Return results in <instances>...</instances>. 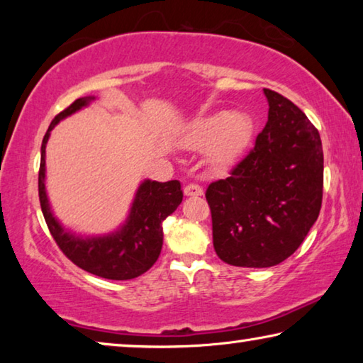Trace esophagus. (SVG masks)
<instances>
[{
    "mask_svg": "<svg viewBox=\"0 0 363 363\" xmlns=\"http://www.w3.org/2000/svg\"><path fill=\"white\" fill-rule=\"evenodd\" d=\"M184 194H186L187 196H199V195H203V187H201L200 184L190 182V184H187L186 187H184Z\"/></svg>",
    "mask_w": 363,
    "mask_h": 363,
    "instance_id": "obj_1",
    "label": "esophagus"
}]
</instances>
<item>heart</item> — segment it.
<instances>
[{"label": "heart", "mask_w": 363, "mask_h": 363, "mask_svg": "<svg viewBox=\"0 0 363 363\" xmlns=\"http://www.w3.org/2000/svg\"><path fill=\"white\" fill-rule=\"evenodd\" d=\"M251 138V121L243 113L219 112L195 123L187 143L195 150H210L211 163L225 168L245 150Z\"/></svg>", "instance_id": "b5f03b06"}]
</instances>
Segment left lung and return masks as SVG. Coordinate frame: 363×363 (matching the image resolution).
Returning <instances> with one entry per match:
<instances>
[{"label": "left lung", "instance_id": "8db88e82", "mask_svg": "<svg viewBox=\"0 0 363 363\" xmlns=\"http://www.w3.org/2000/svg\"><path fill=\"white\" fill-rule=\"evenodd\" d=\"M266 128L225 179L211 182L213 245L224 262L262 269L290 257L318 218L323 150L303 110L272 89Z\"/></svg>", "mask_w": 363, "mask_h": 363}]
</instances>
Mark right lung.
<instances>
[{
  "instance_id": "right-lung-1",
  "label": "right lung",
  "mask_w": 363,
  "mask_h": 363,
  "mask_svg": "<svg viewBox=\"0 0 363 363\" xmlns=\"http://www.w3.org/2000/svg\"><path fill=\"white\" fill-rule=\"evenodd\" d=\"M94 97H79L51 121L41 144L38 195L43 216L57 247L79 269L108 280H131L147 272L158 259L163 247L162 223L182 201L179 181H144L134 196L130 216L118 230L104 237H77L67 232L49 208L46 177V144L52 128L65 116L75 113Z\"/></svg>"
}]
</instances>
